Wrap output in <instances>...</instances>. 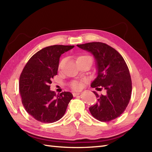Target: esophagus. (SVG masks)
<instances>
[{"label": "esophagus", "mask_w": 152, "mask_h": 152, "mask_svg": "<svg viewBox=\"0 0 152 152\" xmlns=\"http://www.w3.org/2000/svg\"><path fill=\"white\" fill-rule=\"evenodd\" d=\"M79 95H80V93H73V96H76Z\"/></svg>", "instance_id": "34e87169"}]
</instances>
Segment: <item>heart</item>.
<instances>
[{
	"instance_id": "heart-1",
	"label": "heart",
	"mask_w": 152,
	"mask_h": 152,
	"mask_svg": "<svg viewBox=\"0 0 152 152\" xmlns=\"http://www.w3.org/2000/svg\"><path fill=\"white\" fill-rule=\"evenodd\" d=\"M89 57V56H80L79 57ZM78 58H79V57H78ZM71 86L73 89L78 90V89H80L81 88L82 83H79V82H73V83H72Z\"/></svg>"
}]
</instances>
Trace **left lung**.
<instances>
[{
    "label": "left lung",
    "mask_w": 152,
    "mask_h": 152,
    "mask_svg": "<svg viewBox=\"0 0 152 152\" xmlns=\"http://www.w3.org/2000/svg\"><path fill=\"white\" fill-rule=\"evenodd\" d=\"M77 46L91 53L95 59L96 77L91 86L98 91L102 89L105 91L104 95H98L93 91L97 102L89 107L90 113L101 121L114 120L125 111L132 93V80L124 59L115 49L104 43L92 42Z\"/></svg>",
    "instance_id": "8db88e82"
}]
</instances>
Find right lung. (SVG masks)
Listing matches in <instances>:
<instances>
[{
    "label": "right lung",
    "instance_id": "right-lung-1",
    "mask_svg": "<svg viewBox=\"0 0 152 152\" xmlns=\"http://www.w3.org/2000/svg\"><path fill=\"white\" fill-rule=\"evenodd\" d=\"M74 45H56L42 48L31 57L20 77V93L26 111L42 123L59 120L73 98L70 92L51 91V80L58 70L59 59Z\"/></svg>",
    "mask_w": 152,
    "mask_h": 152
}]
</instances>
